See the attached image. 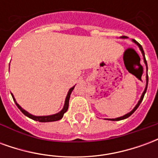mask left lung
Returning a JSON list of instances; mask_svg holds the SVG:
<instances>
[{
	"label": "left lung",
	"mask_w": 158,
	"mask_h": 158,
	"mask_svg": "<svg viewBox=\"0 0 158 158\" xmlns=\"http://www.w3.org/2000/svg\"><path fill=\"white\" fill-rule=\"evenodd\" d=\"M123 39H125L126 37H122ZM133 42H135V43L136 45H138L139 46V50H140V52H141V53H142V55H143V58H144V62H145V64H146V71H147V62H146V57H145V52H144V51H143V48H142V46L141 45H139V43L137 41H135V40H132ZM146 88H145V89H144V91H143L142 93V95H141V96H140V99H139V101L138 102V103L136 104V106L134 107V109L131 111V112H129V113H127V114H125V115H123V116L122 117H120V118H109V119H107V120H112V121H118V120H123V119H125L127 118H129V116H131L132 115L133 113H135V110L139 107V104L141 103V102H142V100L143 98H144V96H145V94H146V89H147V85H148V74H147V73H146Z\"/></svg>",
	"instance_id": "left-lung-1"
}]
</instances>
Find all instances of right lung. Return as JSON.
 Wrapping results in <instances>:
<instances>
[{
  "label": "right lung",
  "instance_id": "right-lung-1",
  "mask_svg": "<svg viewBox=\"0 0 158 158\" xmlns=\"http://www.w3.org/2000/svg\"><path fill=\"white\" fill-rule=\"evenodd\" d=\"M74 89V86L72 87L71 89H69V92H68V95L66 96V100H65V103H64V106H63V108L62 109L61 112H59V113H56V114H53V115H49V116H35V115H32V114H30L29 113H28L27 111H25L24 109H23L21 106H19V104L17 103L16 102L15 98H14V96L12 94V98H13V101H14V102L16 103V105L17 106L19 107L20 111L22 112L25 116H27L29 118L33 119V120H35V121H39V122L41 123H46V122H54V121H57V120H60V119L62 118V117H63V114L68 111V108H69V98H70V95H71V93H72L73 89Z\"/></svg>",
  "mask_w": 158,
  "mask_h": 158
}]
</instances>
